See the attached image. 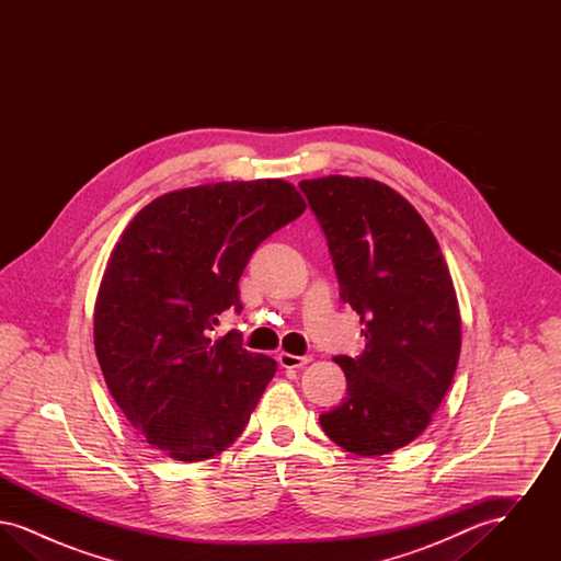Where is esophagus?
<instances>
[{"mask_svg": "<svg viewBox=\"0 0 561 561\" xmlns=\"http://www.w3.org/2000/svg\"><path fill=\"white\" fill-rule=\"evenodd\" d=\"M311 355H293V353H279L277 362L282 368H302L311 362Z\"/></svg>", "mask_w": 561, "mask_h": 561, "instance_id": "1", "label": "esophagus"}]
</instances>
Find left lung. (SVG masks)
<instances>
[{
	"label": "left lung",
	"mask_w": 561,
	"mask_h": 561,
	"mask_svg": "<svg viewBox=\"0 0 561 561\" xmlns=\"http://www.w3.org/2000/svg\"><path fill=\"white\" fill-rule=\"evenodd\" d=\"M298 187L366 336L357 357H334L347 398L321 414V428L347 453H393L427 428L453 385L460 313L450 271L427 222L398 191L359 176Z\"/></svg>",
	"instance_id": "obj_1"
}]
</instances>
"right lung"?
I'll use <instances>...</instances> for the list:
<instances>
[{
    "mask_svg": "<svg viewBox=\"0 0 561 561\" xmlns=\"http://www.w3.org/2000/svg\"><path fill=\"white\" fill-rule=\"evenodd\" d=\"M282 179L181 188L136 214L115 243L94 305V348L108 391L153 448L197 462L229 448L277 364L213 339L241 311V273L271 233L305 213Z\"/></svg>",
    "mask_w": 561,
    "mask_h": 561,
    "instance_id": "right-lung-1",
    "label": "right lung"
}]
</instances>
